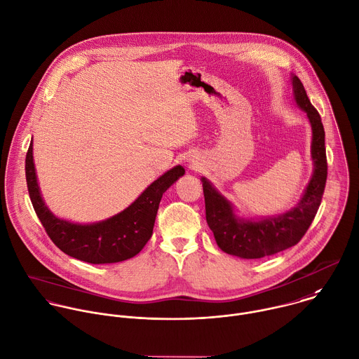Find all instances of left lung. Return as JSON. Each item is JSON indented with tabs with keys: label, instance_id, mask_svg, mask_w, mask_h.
<instances>
[{
	"label": "left lung",
	"instance_id": "left-lung-1",
	"mask_svg": "<svg viewBox=\"0 0 359 359\" xmlns=\"http://www.w3.org/2000/svg\"><path fill=\"white\" fill-rule=\"evenodd\" d=\"M291 83L294 99L306 113L312 127L313 173L297 205L280 215L245 219L236 215L232 203L208 179L201 177L205 218L217 245L222 252L241 259H262L295 246L309 229L322 203L327 179L325 128L301 79L292 74Z\"/></svg>",
	"mask_w": 359,
	"mask_h": 359
}]
</instances>
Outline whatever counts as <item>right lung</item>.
Masks as SVG:
<instances>
[{
	"label": "right lung",
	"mask_w": 359,
	"mask_h": 359,
	"mask_svg": "<svg viewBox=\"0 0 359 359\" xmlns=\"http://www.w3.org/2000/svg\"><path fill=\"white\" fill-rule=\"evenodd\" d=\"M25 170L30 201L48 238L65 255L90 264L118 263L138 255L152 236L163 193L184 175V168L177 165L152 182L121 212L93 224H75L57 218L44 204L37 184L32 144L26 154Z\"/></svg>",
	"instance_id": "1"
}]
</instances>
